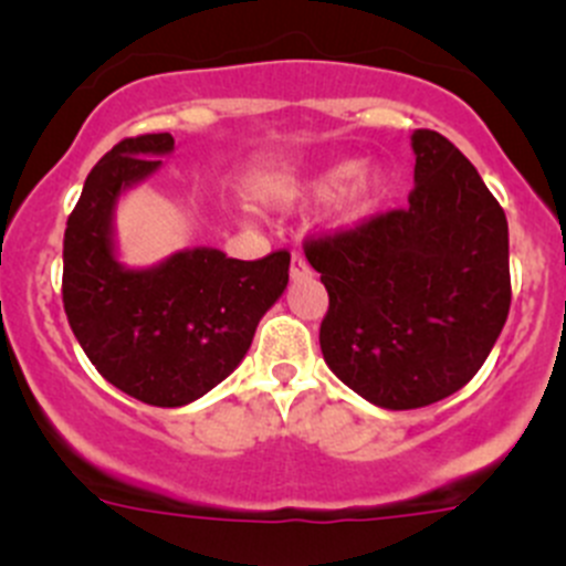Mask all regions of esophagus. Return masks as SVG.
I'll return each mask as SVG.
<instances>
[{"label": "esophagus", "mask_w": 566, "mask_h": 566, "mask_svg": "<svg viewBox=\"0 0 566 566\" xmlns=\"http://www.w3.org/2000/svg\"><path fill=\"white\" fill-rule=\"evenodd\" d=\"M310 265H306V260L304 256L298 254V251H295L293 254V260H290V276L293 279H304V276H310Z\"/></svg>", "instance_id": "esophagus-1"}]
</instances>
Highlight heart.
<instances>
[{
	"label": "heart",
	"mask_w": 566,
	"mask_h": 566,
	"mask_svg": "<svg viewBox=\"0 0 566 566\" xmlns=\"http://www.w3.org/2000/svg\"><path fill=\"white\" fill-rule=\"evenodd\" d=\"M339 188L336 199V219L358 221L364 216L375 213L386 199L391 197L394 180L389 172L378 167H358V161H339L334 167L323 169L315 180L310 182V193L325 197V193Z\"/></svg>",
	"instance_id": "obj_1"
}]
</instances>
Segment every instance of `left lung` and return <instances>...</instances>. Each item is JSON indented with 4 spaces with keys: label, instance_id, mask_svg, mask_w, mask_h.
<instances>
[{
    "label": "left lung",
    "instance_id": "obj_1",
    "mask_svg": "<svg viewBox=\"0 0 566 566\" xmlns=\"http://www.w3.org/2000/svg\"><path fill=\"white\" fill-rule=\"evenodd\" d=\"M410 142L416 186L405 208L304 241L328 290L325 364L389 410L424 408L462 389L512 304L499 199L447 136L419 128Z\"/></svg>",
    "mask_w": 566,
    "mask_h": 566
}]
</instances>
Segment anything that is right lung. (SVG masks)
Wrapping results in <instances>:
<instances>
[{
  "label": "right lung",
  "mask_w": 566,
  "mask_h": 566,
  "mask_svg": "<svg viewBox=\"0 0 566 566\" xmlns=\"http://www.w3.org/2000/svg\"><path fill=\"white\" fill-rule=\"evenodd\" d=\"M172 147L169 134L117 142L84 180L62 243V304L78 345L108 384L156 408H180L219 386L290 279L284 249L260 260L177 251L150 271L114 260V202Z\"/></svg>",
  "instance_id": "right-lung-1"
}]
</instances>
